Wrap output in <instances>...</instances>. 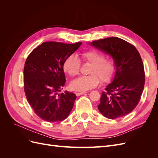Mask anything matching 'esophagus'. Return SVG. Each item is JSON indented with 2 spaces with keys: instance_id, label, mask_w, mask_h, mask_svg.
<instances>
[{
  "instance_id": "1",
  "label": "esophagus",
  "mask_w": 158,
  "mask_h": 158,
  "mask_svg": "<svg viewBox=\"0 0 158 158\" xmlns=\"http://www.w3.org/2000/svg\"><path fill=\"white\" fill-rule=\"evenodd\" d=\"M86 92H76V95H77V96H80V95H82V94H85Z\"/></svg>"
}]
</instances>
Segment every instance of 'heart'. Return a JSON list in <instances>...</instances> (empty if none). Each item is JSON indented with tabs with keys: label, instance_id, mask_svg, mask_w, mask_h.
Returning <instances> with one entry per match:
<instances>
[{
	"label": "heart",
	"instance_id": "obj_1",
	"mask_svg": "<svg viewBox=\"0 0 158 158\" xmlns=\"http://www.w3.org/2000/svg\"><path fill=\"white\" fill-rule=\"evenodd\" d=\"M84 61L87 62L90 66L88 76H82L75 79L70 83V88L74 91L85 92L96 87L99 79L103 82H108L111 80L115 72V65L111 60H105L102 52L95 50L85 51L82 54ZM80 69V60L75 55H70L63 63V70L70 76H77Z\"/></svg>",
	"mask_w": 158,
	"mask_h": 158
}]
</instances>
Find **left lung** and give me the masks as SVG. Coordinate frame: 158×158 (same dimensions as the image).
<instances>
[{
	"mask_svg": "<svg viewBox=\"0 0 158 158\" xmlns=\"http://www.w3.org/2000/svg\"><path fill=\"white\" fill-rule=\"evenodd\" d=\"M89 44L111 56L115 73L98 107L99 112L110 119L131 113L139 102L144 87L145 74L141 56L136 47L118 37H108Z\"/></svg>",
	"mask_w": 158,
	"mask_h": 158,
	"instance_id": "left-lung-1",
	"label": "left lung"
}]
</instances>
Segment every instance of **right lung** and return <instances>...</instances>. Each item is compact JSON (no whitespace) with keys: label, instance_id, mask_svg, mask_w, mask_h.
<instances>
[{"label":"right lung","instance_id":"1","mask_svg":"<svg viewBox=\"0 0 158 158\" xmlns=\"http://www.w3.org/2000/svg\"><path fill=\"white\" fill-rule=\"evenodd\" d=\"M81 45V42H45L27 56L23 69L24 92L30 106L43 120L63 121L73 109L76 95L68 91L60 94L59 92L66 82L64 62Z\"/></svg>","mask_w":158,"mask_h":158}]
</instances>
